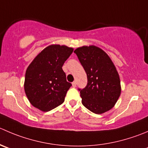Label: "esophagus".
I'll return each mask as SVG.
<instances>
[{"instance_id":"1","label":"esophagus","mask_w":148,"mask_h":148,"mask_svg":"<svg viewBox=\"0 0 148 148\" xmlns=\"http://www.w3.org/2000/svg\"><path fill=\"white\" fill-rule=\"evenodd\" d=\"M76 84H77V82H76L75 81L73 82H72V86H73V87H76Z\"/></svg>"}]
</instances>
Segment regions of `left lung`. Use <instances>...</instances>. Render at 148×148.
<instances>
[{
    "mask_svg": "<svg viewBox=\"0 0 148 148\" xmlns=\"http://www.w3.org/2000/svg\"><path fill=\"white\" fill-rule=\"evenodd\" d=\"M84 68L87 84L79 88L82 103L96 114L112 108L121 94L120 79L108 56L96 46H83L74 51Z\"/></svg>",
    "mask_w": 148,
    "mask_h": 148,
    "instance_id": "left-lung-1",
    "label": "left lung"
}]
</instances>
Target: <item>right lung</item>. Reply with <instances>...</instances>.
I'll return each instance as SVG.
<instances>
[{
  "mask_svg": "<svg viewBox=\"0 0 148 148\" xmlns=\"http://www.w3.org/2000/svg\"><path fill=\"white\" fill-rule=\"evenodd\" d=\"M73 52L65 45H52L35 57L26 71L24 90L34 107L49 111L62 104L71 84L62 66Z\"/></svg>",
  "mask_w": 148,
  "mask_h": 148,
  "instance_id": "right-lung-1",
  "label": "right lung"
}]
</instances>
